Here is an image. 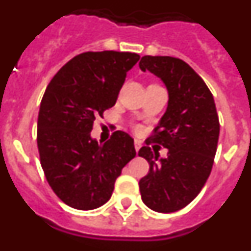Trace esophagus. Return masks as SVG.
Masks as SVG:
<instances>
[{"mask_svg":"<svg viewBox=\"0 0 251 251\" xmlns=\"http://www.w3.org/2000/svg\"><path fill=\"white\" fill-rule=\"evenodd\" d=\"M141 147H142V142L138 141V139H134V148H136L137 152L141 150Z\"/></svg>","mask_w":251,"mask_h":251,"instance_id":"34e87169","label":"esophagus"}]
</instances>
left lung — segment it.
Segmentation results:
<instances>
[{
	"label": "left lung",
	"mask_w": 251,
	"mask_h": 251,
	"mask_svg": "<svg viewBox=\"0 0 251 251\" xmlns=\"http://www.w3.org/2000/svg\"><path fill=\"white\" fill-rule=\"evenodd\" d=\"M139 68L158 76L168 90L166 113L138 152L150 163L139 181L142 201L168 214L187 206L202 190L214 165L220 123L211 92L183 60L147 55ZM152 141L168 148L166 159L150 150Z\"/></svg>",
	"instance_id": "8db88e82"
}]
</instances>
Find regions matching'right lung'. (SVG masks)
<instances>
[{
    "mask_svg": "<svg viewBox=\"0 0 251 251\" xmlns=\"http://www.w3.org/2000/svg\"><path fill=\"white\" fill-rule=\"evenodd\" d=\"M134 52L88 51L51 79L37 118V148L49 185L60 200L93 210L109 200L122 168L136 157L129 134L115 130L100 145L90 137L95 118L117 101Z\"/></svg>",
    "mask_w": 251,
    "mask_h": 251,
    "instance_id": "1",
    "label": "right lung"
}]
</instances>
